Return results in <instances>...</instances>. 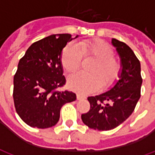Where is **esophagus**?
Masks as SVG:
<instances>
[{
	"label": "esophagus",
	"instance_id": "1",
	"mask_svg": "<svg viewBox=\"0 0 155 155\" xmlns=\"http://www.w3.org/2000/svg\"><path fill=\"white\" fill-rule=\"evenodd\" d=\"M76 98H77V100H82V99H85V96L82 95V94H76Z\"/></svg>",
	"mask_w": 155,
	"mask_h": 155
}]
</instances>
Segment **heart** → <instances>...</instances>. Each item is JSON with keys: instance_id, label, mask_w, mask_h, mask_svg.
<instances>
[{"instance_id": "heart-1", "label": "heart", "mask_w": 155, "mask_h": 155, "mask_svg": "<svg viewBox=\"0 0 155 155\" xmlns=\"http://www.w3.org/2000/svg\"><path fill=\"white\" fill-rule=\"evenodd\" d=\"M82 57L93 58L94 61L90 65V72H77L68 78V85L72 91L87 94L110 89L120 79L122 64L114 56L110 45L102 40L81 41L79 46L68 43L61 54V64L64 71L72 73L81 67Z\"/></svg>"}]
</instances>
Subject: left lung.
I'll use <instances>...</instances> for the list:
<instances>
[{"instance_id":"1","label":"left lung","mask_w":155,"mask_h":155,"mask_svg":"<svg viewBox=\"0 0 155 155\" xmlns=\"http://www.w3.org/2000/svg\"><path fill=\"white\" fill-rule=\"evenodd\" d=\"M112 44L121 60L120 79L107 92L88 97L90 110L81 114L85 125L102 131L113 130L131 115L140 100L142 84L140 62L134 51L116 39H112Z\"/></svg>"}]
</instances>
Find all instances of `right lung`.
Returning a JSON list of instances; mask_svg holds the SVG:
<instances>
[{"label": "right lung", "mask_w": 155, "mask_h": 155, "mask_svg": "<svg viewBox=\"0 0 155 155\" xmlns=\"http://www.w3.org/2000/svg\"><path fill=\"white\" fill-rule=\"evenodd\" d=\"M71 40L70 34L41 39L34 42L19 61L14 75L13 100L17 114L29 126H54L59 121L61 107L76 100L73 92L57 90L66 82L61 51Z\"/></svg>", "instance_id": "1"}]
</instances>
